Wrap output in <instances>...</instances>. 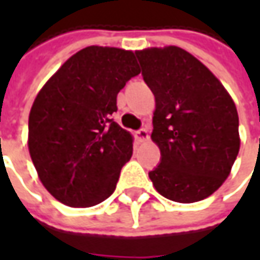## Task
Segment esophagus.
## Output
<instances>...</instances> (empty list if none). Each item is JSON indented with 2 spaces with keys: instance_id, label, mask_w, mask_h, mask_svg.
I'll list each match as a JSON object with an SVG mask.
<instances>
[{
  "instance_id": "obj_1",
  "label": "esophagus",
  "mask_w": 260,
  "mask_h": 260,
  "mask_svg": "<svg viewBox=\"0 0 260 260\" xmlns=\"http://www.w3.org/2000/svg\"><path fill=\"white\" fill-rule=\"evenodd\" d=\"M136 137L139 142H147L149 140V132L146 128H140L139 132H136Z\"/></svg>"
}]
</instances>
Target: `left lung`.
<instances>
[{
	"label": "left lung",
	"instance_id": "1",
	"mask_svg": "<svg viewBox=\"0 0 260 260\" xmlns=\"http://www.w3.org/2000/svg\"><path fill=\"white\" fill-rule=\"evenodd\" d=\"M136 56L155 95L150 137L162 155L149 178L168 200L201 201L223 185L239 153L235 101L204 63L178 46L147 47Z\"/></svg>",
	"mask_w": 260,
	"mask_h": 260
}]
</instances>
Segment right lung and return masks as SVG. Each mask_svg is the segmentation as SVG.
<instances>
[{"instance_id": "1", "label": "right lung", "mask_w": 260, "mask_h": 260, "mask_svg": "<svg viewBox=\"0 0 260 260\" xmlns=\"http://www.w3.org/2000/svg\"><path fill=\"white\" fill-rule=\"evenodd\" d=\"M139 74L132 50L89 46L71 56L36 95L28 152L40 182L62 204L86 208L114 192L133 153V136L111 115L117 94Z\"/></svg>"}]
</instances>
